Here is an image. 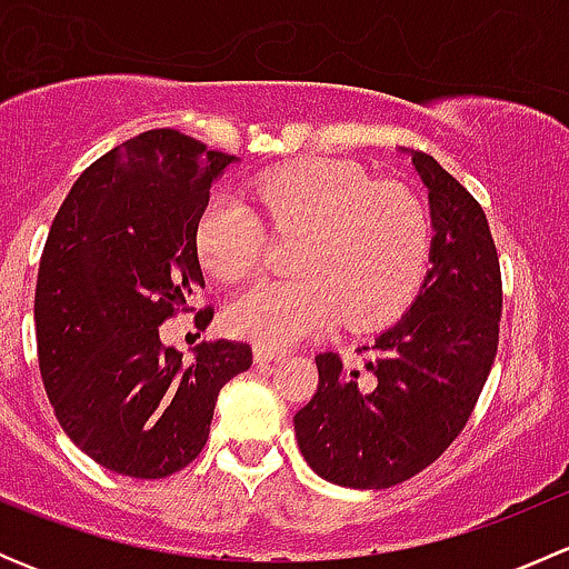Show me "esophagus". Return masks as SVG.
I'll list each match as a JSON object with an SVG mask.
<instances>
[{
	"label": "esophagus",
	"instance_id": "obj_1",
	"mask_svg": "<svg viewBox=\"0 0 569 569\" xmlns=\"http://www.w3.org/2000/svg\"><path fill=\"white\" fill-rule=\"evenodd\" d=\"M252 358H256V363H269V360L286 358V349L269 347V343H256V347H252Z\"/></svg>",
	"mask_w": 569,
	"mask_h": 569
}]
</instances>
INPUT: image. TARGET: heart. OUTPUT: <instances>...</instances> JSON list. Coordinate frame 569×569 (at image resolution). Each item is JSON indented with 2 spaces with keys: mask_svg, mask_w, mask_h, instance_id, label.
I'll return each mask as SVG.
<instances>
[{
  "mask_svg": "<svg viewBox=\"0 0 569 569\" xmlns=\"http://www.w3.org/2000/svg\"><path fill=\"white\" fill-rule=\"evenodd\" d=\"M248 198L272 233L302 231L291 256L300 278L242 291L228 308V327L239 336L291 343L338 319L369 330L399 317L421 289L432 217L405 183L375 181L343 162H297L250 181ZM257 221L237 200H214L194 239L206 272L222 283L250 278L263 258Z\"/></svg>",
  "mask_w": 569,
  "mask_h": 569,
  "instance_id": "heart-1",
  "label": "heart"
}]
</instances>
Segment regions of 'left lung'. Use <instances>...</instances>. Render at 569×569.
I'll list each match as a JSON object with an SVG mask.
<instances>
[{
  "label": "left lung",
  "instance_id": "obj_1",
  "mask_svg": "<svg viewBox=\"0 0 569 569\" xmlns=\"http://www.w3.org/2000/svg\"><path fill=\"white\" fill-rule=\"evenodd\" d=\"M429 189L432 252L410 311L355 363L317 355L319 386L295 416L321 479L382 490L421 473L468 423L498 352L501 263L473 194L429 153L410 151Z\"/></svg>",
  "mask_w": 569,
  "mask_h": 569
}]
</instances>
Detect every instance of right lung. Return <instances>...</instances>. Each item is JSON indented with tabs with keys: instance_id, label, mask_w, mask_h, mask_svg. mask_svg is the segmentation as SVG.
Masks as SVG:
<instances>
[{
	"instance_id": "1",
	"label": "right lung",
	"mask_w": 569,
	"mask_h": 569,
	"mask_svg": "<svg viewBox=\"0 0 569 569\" xmlns=\"http://www.w3.org/2000/svg\"><path fill=\"white\" fill-rule=\"evenodd\" d=\"M237 157L151 129L96 159L62 200L38 269V363L68 438L134 479L187 468L209 440L217 393L252 349L203 341L183 366L159 327L203 289L198 222ZM214 311L203 308V330Z\"/></svg>"
}]
</instances>
